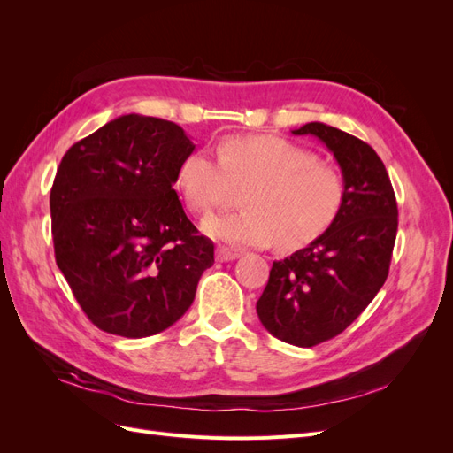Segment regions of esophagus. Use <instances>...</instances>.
Here are the masks:
<instances>
[{
    "label": "esophagus",
    "mask_w": 453,
    "mask_h": 453,
    "mask_svg": "<svg viewBox=\"0 0 453 453\" xmlns=\"http://www.w3.org/2000/svg\"><path fill=\"white\" fill-rule=\"evenodd\" d=\"M240 257L238 251H232L228 248H217L215 250V258L219 263H230V260H236Z\"/></svg>",
    "instance_id": "34e87169"
}]
</instances>
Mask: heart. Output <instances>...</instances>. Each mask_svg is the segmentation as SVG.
Wrapping results in <instances>:
<instances>
[{"instance_id": "b5f03b06", "label": "heart", "mask_w": 453, "mask_h": 453, "mask_svg": "<svg viewBox=\"0 0 453 453\" xmlns=\"http://www.w3.org/2000/svg\"><path fill=\"white\" fill-rule=\"evenodd\" d=\"M217 158L188 153L177 166L175 185L188 210L208 213L230 187L243 210L205 217V236L230 245L298 248L331 226L346 198L342 173L318 155L280 135H232L217 143Z\"/></svg>"}]
</instances>
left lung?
Here are the masks:
<instances>
[{
	"mask_svg": "<svg viewBox=\"0 0 453 453\" xmlns=\"http://www.w3.org/2000/svg\"><path fill=\"white\" fill-rule=\"evenodd\" d=\"M293 134L315 135L331 150L346 198L321 236L273 260L257 313L272 336L311 348L348 328L386 283L399 210L386 166L368 143L325 122Z\"/></svg>",
	"mask_w": 453,
	"mask_h": 453,
	"instance_id": "1",
	"label": "left lung"
}]
</instances>
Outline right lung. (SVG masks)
Here are the masks:
<instances>
[{
	"instance_id": "right-lung-1",
	"label": "right lung",
	"mask_w": 453,
	"mask_h": 453,
	"mask_svg": "<svg viewBox=\"0 0 453 453\" xmlns=\"http://www.w3.org/2000/svg\"><path fill=\"white\" fill-rule=\"evenodd\" d=\"M195 143L175 122L122 115L64 155L50 188L57 265L105 333L145 338L180 321L213 265L173 190Z\"/></svg>"
}]
</instances>
